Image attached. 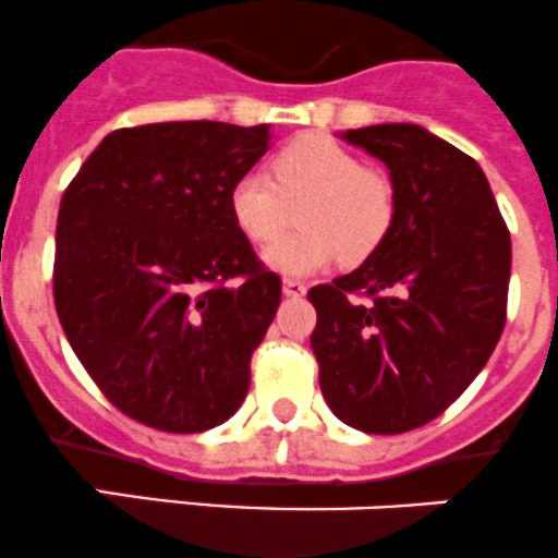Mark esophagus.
Returning <instances> with one entry per match:
<instances>
[{
    "instance_id": "esophagus-1",
    "label": "esophagus",
    "mask_w": 558,
    "mask_h": 558,
    "mask_svg": "<svg viewBox=\"0 0 558 558\" xmlns=\"http://www.w3.org/2000/svg\"><path fill=\"white\" fill-rule=\"evenodd\" d=\"M305 291H307V286L302 283V280H296V278H286L283 280V294L286 296H305Z\"/></svg>"
}]
</instances>
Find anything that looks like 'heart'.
Returning <instances> with one entry per match:
<instances>
[{"label": "heart", "mask_w": 558, "mask_h": 558, "mask_svg": "<svg viewBox=\"0 0 558 558\" xmlns=\"http://www.w3.org/2000/svg\"><path fill=\"white\" fill-rule=\"evenodd\" d=\"M302 229L264 251L275 272L311 275L335 258L360 264L381 247L395 220L392 182L365 169L354 153L327 135H300L231 185L229 209L236 229L256 245L272 242L291 223Z\"/></svg>", "instance_id": "obj_1"}]
</instances>
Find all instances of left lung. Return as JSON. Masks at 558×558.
Masks as SVG:
<instances>
[{
  "instance_id": "8db88e82",
  "label": "left lung",
  "mask_w": 558,
  "mask_h": 558,
  "mask_svg": "<svg viewBox=\"0 0 558 558\" xmlns=\"http://www.w3.org/2000/svg\"><path fill=\"white\" fill-rule=\"evenodd\" d=\"M340 138L387 166L395 220L362 267L307 291L318 384L351 428L405 434L456 403L494 354L507 322L510 231L477 160L420 124H371Z\"/></svg>"
}]
</instances>
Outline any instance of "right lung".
I'll list each match as a JSON object with an SVG mask.
<instances>
[{"mask_svg": "<svg viewBox=\"0 0 558 558\" xmlns=\"http://www.w3.org/2000/svg\"><path fill=\"white\" fill-rule=\"evenodd\" d=\"M269 124L113 130L64 191L53 305L75 356L135 423L202 434L251 387L280 278L231 220L229 193Z\"/></svg>", "mask_w": 558, "mask_h": 558, "instance_id": "1", "label": "right lung"}]
</instances>
